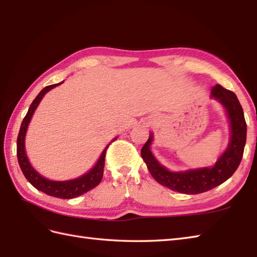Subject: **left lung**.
Wrapping results in <instances>:
<instances>
[{
  "label": "left lung",
  "instance_id": "1",
  "mask_svg": "<svg viewBox=\"0 0 257 257\" xmlns=\"http://www.w3.org/2000/svg\"><path fill=\"white\" fill-rule=\"evenodd\" d=\"M212 97L219 100L225 108L231 127V139L226 150L212 168H201L184 172H171L161 166L150 150L154 136L141 149V157L146 162L151 176L157 182L172 191L184 194L206 192L225 182L236 171L241 163L245 143H246V122L243 108L233 91L215 85L211 90Z\"/></svg>",
  "mask_w": 257,
  "mask_h": 257
}]
</instances>
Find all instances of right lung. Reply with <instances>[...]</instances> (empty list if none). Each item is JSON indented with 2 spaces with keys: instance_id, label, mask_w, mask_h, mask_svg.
Wrapping results in <instances>:
<instances>
[{
  "instance_id": "add662e5",
  "label": "right lung",
  "mask_w": 257,
  "mask_h": 257,
  "mask_svg": "<svg viewBox=\"0 0 257 257\" xmlns=\"http://www.w3.org/2000/svg\"><path fill=\"white\" fill-rule=\"evenodd\" d=\"M62 83L46 86L45 88H43L40 94L36 96L35 99L33 100L29 108V111H27L23 121H22L20 133L18 136V143H16V145H18V149L16 150H18V160L21 167V170L33 187L48 195L55 196V198L73 199L76 198V196H79L81 194L88 192V191L94 189L100 183L103 174V167H105L106 150L109 145L106 147L105 150L102 151L99 160L97 161L95 167L92 168L90 171L77 179L68 180V181H52V180H48L44 177H42L41 174L36 170H34V168L31 166V163L29 159H27V156L25 154V135L33 113H34L38 103H40L42 98L44 97L46 92L53 88H55L56 86L61 85Z\"/></svg>"
}]
</instances>
